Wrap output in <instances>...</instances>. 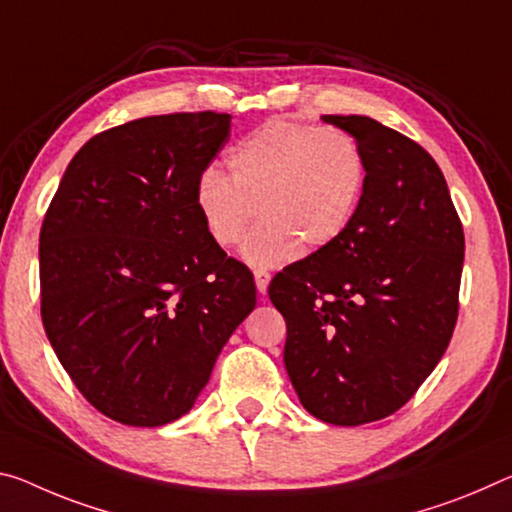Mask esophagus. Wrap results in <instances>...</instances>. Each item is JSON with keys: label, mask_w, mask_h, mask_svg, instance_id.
Wrapping results in <instances>:
<instances>
[{"label": "esophagus", "mask_w": 512, "mask_h": 512, "mask_svg": "<svg viewBox=\"0 0 512 512\" xmlns=\"http://www.w3.org/2000/svg\"><path fill=\"white\" fill-rule=\"evenodd\" d=\"M255 285L259 294H266V289H269V282H271V273L266 269H255Z\"/></svg>", "instance_id": "1"}]
</instances>
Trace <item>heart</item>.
Returning <instances> with one entry per match:
<instances>
[{
    "mask_svg": "<svg viewBox=\"0 0 512 512\" xmlns=\"http://www.w3.org/2000/svg\"><path fill=\"white\" fill-rule=\"evenodd\" d=\"M227 177L207 168L196 184V209L214 243H243L250 264H280L319 250L344 234L358 212L367 164L360 143L339 127L271 120L227 154Z\"/></svg>",
    "mask_w": 512,
    "mask_h": 512,
    "instance_id": "obj_1",
    "label": "heart"
}]
</instances>
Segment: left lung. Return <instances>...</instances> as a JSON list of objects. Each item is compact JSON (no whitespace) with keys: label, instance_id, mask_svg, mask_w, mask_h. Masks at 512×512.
Here are the masks:
<instances>
[{"label":"left lung","instance_id":"1","mask_svg":"<svg viewBox=\"0 0 512 512\" xmlns=\"http://www.w3.org/2000/svg\"><path fill=\"white\" fill-rule=\"evenodd\" d=\"M360 143L367 180L351 225L269 285L303 408L335 426L385 419L442 360L458 321L465 234L440 166L367 116H323Z\"/></svg>","mask_w":512,"mask_h":512}]
</instances>
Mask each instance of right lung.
Masks as SVG:
<instances>
[{
	"mask_svg": "<svg viewBox=\"0 0 512 512\" xmlns=\"http://www.w3.org/2000/svg\"><path fill=\"white\" fill-rule=\"evenodd\" d=\"M230 136L216 111L148 116L95 134L40 227V316L84 399L125 426L186 415L255 280L209 237L196 184Z\"/></svg>",
	"mask_w": 512,
	"mask_h": 512,
	"instance_id": "1",
	"label": "right lung"
}]
</instances>
